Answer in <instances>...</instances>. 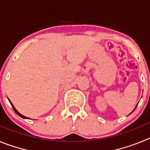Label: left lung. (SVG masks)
<instances>
[{"label": "left lung", "instance_id": "left-lung-1", "mask_svg": "<svg viewBox=\"0 0 150 150\" xmlns=\"http://www.w3.org/2000/svg\"><path fill=\"white\" fill-rule=\"evenodd\" d=\"M135 108H136V107H135Z\"/></svg>", "mask_w": 150, "mask_h": 150}]
</instances>
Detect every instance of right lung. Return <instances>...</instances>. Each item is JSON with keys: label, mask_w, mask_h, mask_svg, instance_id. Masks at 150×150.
I'll use <instances>...</instances> for the list:
<instances>
[{"label": "right lung", "mask_w": 150, "mask_h": 150, "mask_svg": "<svg viewBox=\"0 0 150 150\" xmlns=\"http://www.w3.org/2000/svg\"><path fill=\"white\" fill-rule=\"evenodd\" d=\"M10 104H11V105H12V107H13V110H14V111H15V112H16V113L17 115H18V116H21V117H22V118H23V119H28V118H27V117H25V116H22V115L21 114V113H19V112H18V111H17L16 110V108H15V107H14V106H13V104H12V103H11V102H10Z\"/></svg>", "instance_id": "1"}]
</instances>
